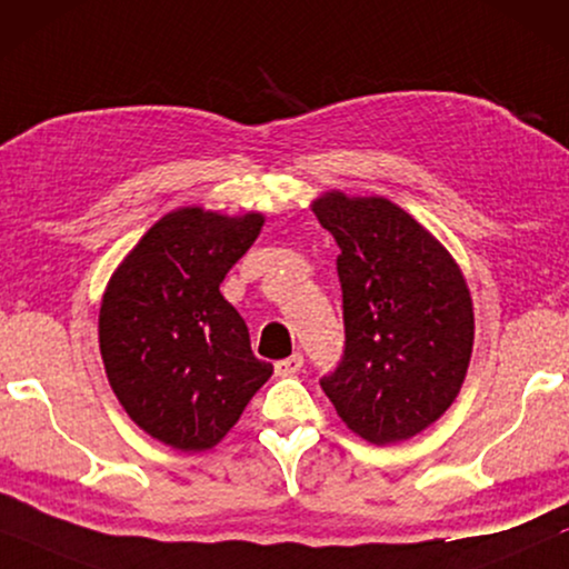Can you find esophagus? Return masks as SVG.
Masks as SVG:
<instances>
[{"label": "esophagus", "instance_id": "obj_1", "mask_svg": "<svg viewBox=\"0 0 569 569\" xmlns=\"http://www.w3.org/2000/svg\"><path fill=\"white\" fill-rule=\"evenodd\" d=\"M301 366H303V356L293 353V356H288V358H283V361L276 363V373L278 376H293V373L301 371Z\"/></svg>", "mask_w": 569, "mask_h": 569}]
</instances>
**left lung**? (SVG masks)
Wrapping results in <instances>:
<instances>
[{"label": "left lung", "instance_id": "8db88e82", "mask_svg": "<svg viewBox=\"0 0 569 569\" xmlns=\"http://www.w3.org/2000/svg\"><path fill=\"white\" fill-rule=\"evenodd\" d=\"M311 211L340 247L346 319V356L319 383L363 441H407L441 418L467 376L469 286L451 252L389 198L330 190Z\"/></svg>", "mask_w": 569, "mask_h": 569}]
</instances>
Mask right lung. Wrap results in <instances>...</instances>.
Instances as JSON below:
<instances>
[{"label": "right lung", "mask_w": 569, "mask_h": 569, "mask_svg": "<svg viewBox=\"0 0 569 569\" xmlns=\"http://www.w3.org/2000/svg\"><path fill=\"white\" fill-rule=\"evenodd\" d=\"M262 223L258 211L174 208L110 276L98 322L102 363L128 418L159 443L213 448L273 373L219 291Z\"/></svg>", "instance_id": "add662e5"}]
</instances>
